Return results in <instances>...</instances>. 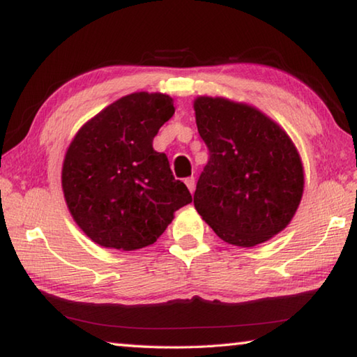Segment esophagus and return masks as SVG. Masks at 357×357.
Masks as SVG:
<instances>
[{
  "mask_svg": "<svg viewBox=\"0 0 357 357\" xmlns=\"http://www.w3.org/2000/svg\"><path fill=\"white\" fill-rule=\"evenodd\" d=\"M185 185L189 187V190L193 192L195 190V178L190 176V178H185Z\"/></svg>",
  "mask_w": 357,
  "mask_h": 357,
  "instance_id": "obj_1",
  "label": "esophagus"
}]
</instances>
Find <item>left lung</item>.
Here are the masks:
<instances>
[{
	"mask_svg": "<svg viewBox=\"0 0 357 357\" xmlns=\"http://www.w3.org/2000/svg\"><path fill=\"white\" fill-rule=\"evenodd\" d=\"M198 134L209 151L193 204L228 244L253 247L282 231L304 190L293 142L274 121L222 98L195 100Z\"/></svg>",
	"mask_w": 357,
	"mask_h": 357,
	"instance_id": "1",
	"label": "left lung"
}]
</instances>
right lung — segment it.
<instances>
[{
    "instance_id": "right-lung-1",
    "label": "right lung",
    "mask_w": 357,
    "mask_h": 357,
    "mask_svg": "<svg viewBox=\"0 0 357 357\" xmlns=\"http://www.w3.org/2000/svg\"><path fill=\"white\" fill-rule=\"evenodd\" d=\"M165 94L135 93L78 130L66 153L63 190L72 217L96 244L137 250L154 244L173 213L192 202L153 140L173 116Z\"/></svg>"
}]
</instances>
